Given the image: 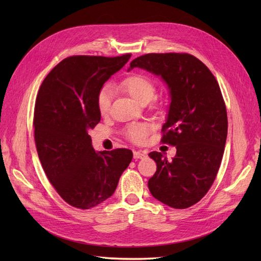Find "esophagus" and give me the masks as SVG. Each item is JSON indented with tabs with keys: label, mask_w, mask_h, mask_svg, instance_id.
<instances>
[{
	"label": "esophagus",
	"mask_w": 261,
	"mask_h": 261,
	"mask_svg": "<svg viewBox=\"0 0 261 261\" xmlns=\"http://www.w3.org/2000/svg\"><path fill=\"white\" fill-rule=\"evenodd\" d=\"M147 156V152L144 151H134V158L135 159H144Z\"/></svg>",
	"instance_id": "obj_1"
}]
</instances>
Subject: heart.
Here are the masks:
<instances>
[{
	"label": "heart",
	"mask_w": 261,
	"mask_h": 261,
	"mask_svg": "<svg viewBox=\"0 0 261 261\" xmlns=\"http://www.w3.org/2000/svg\"><path fill=\"white\" fill-rule=\"evenodd\" d=\"M120 89L128 93L129 96L140 105H147L151 101L156 92L154 82L143 74H132L125 77L120 84ZM97 109L102 116L110 112L112 103V90L105 86L98 91L96 98ZM148 135V127L145 124H133L125 129V136L133 143H144Z\"/></svg>",
	"instance_id": "1"
}]
</instances>
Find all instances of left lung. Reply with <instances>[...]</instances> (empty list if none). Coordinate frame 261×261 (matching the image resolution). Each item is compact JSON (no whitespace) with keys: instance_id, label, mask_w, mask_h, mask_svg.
I'll return each mask as SVG.
<instances>
[{"instance_id":"1","label":"left lung","mask_w":261,"mask_h":261,"mask_svg":"<svg viewBox=\"0 0 261 261\" xmlns=\"http://www.w3.org/2000/svg\"><path fill=\"white\" fill-rule=\"evenodd\" d=\"M168 84L171 105L162 126V144L176 147L168 160L161 152L149 155L156 163L148 187L155 199L175 209L198 202L216 179L227 136V114L216 77L188 53H149L130 62Z\"/></svg>"}]
</instances>
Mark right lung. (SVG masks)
<instances>
[{
	"label": "right lung",
	"instance_id": "1",
	"mask_svg": "<svg viewBox=\"0 0 261 261\" xmlns=\"http://www.w3.org/2000/svg\"><path fill=\"white\" fill-rule=\"evenodd\" d=\"M132 57L74 55L44 78L35 105V143L46 177L72 207L90 209L115 192L133 152L118 148L96 152L89 129L100 120L98 91Z\"/></svg>",
	"mask_w": 261,
	"mask_h": 261
}]
</instances>
